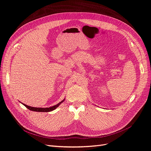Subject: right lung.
Returning a JSON list of instances; mask_svg holds the SVG:
<instances>
[{
	"instance_id": "obj_1",
	"label": "right lung",
	"mask_w": 151,
	"mask_h": 151,
	"mask_svg": "<svg viewBox=\"0 0 151 151\" xmlns=\"http://www.w3.org/2000/svg\"><path fill=\"white\" fill-rule=\"evenodd\" d=\"M65 99H63L62 101H61L60 102H59V104H58L57 105H55L54 106H52L51 107H49V108H35V107H32L30 106H28L26 104H24L22 103V104L24 105V106H25L27 109H29L30 111H37V112H50L56 109L64 101Z\"/></svg>"
}]
</instances>
